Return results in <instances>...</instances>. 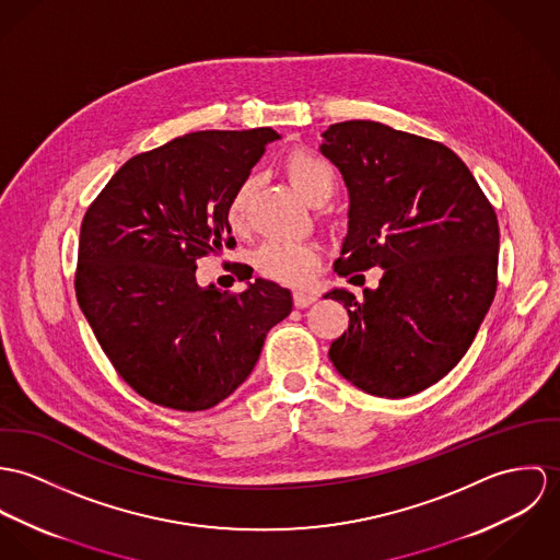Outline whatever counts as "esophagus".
<instances>
[{"mask_svg": "<svg viewBox=\"0 0 560 560\" xmlns=\"http://www.w3.org/2000/svg\"><path fill=\"white\" fill-rule=\"evenodd\" d=\"M315 301H317V294H315L313 290H296V292H294V305H296L299 310L310 307L311 303H315Z\"/></svg>", "mask_w": 560, "mask_h": 560, "instance_id": "esophagus-1", "label": "esophagus"}]
</instances>
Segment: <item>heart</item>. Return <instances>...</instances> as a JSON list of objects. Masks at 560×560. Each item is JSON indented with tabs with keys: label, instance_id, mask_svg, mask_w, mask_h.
Masks as SVG:
<instances>
[{
	"label": "heart",
	"instance_id": "obj_1",
	"mask_svg": "<svg viewBox=\"0 0 560 560\" xmlns=\"http://www.w3.org/2000/svg\"><path fill=\"white\" fill-rule=\"evenodd\" d=\"M285 174L296 192L310 203H324L337 185V174L330 161L307 148H296L285 159ZM253 180L245 178L230 197L228 221L234 230H241L247 219ZM255 268L277 283L303 285L310 281L317 264V249L310 243H266L255 250Z\"/></svg>",
	"mask_w": 560,
	"mask_h": 560
}]
</instances>
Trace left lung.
I'll return each mask as SVG.
<instances>
[{"label":"left lung","instance_id":"left-lung-1","mask_svg":"<svg viewBox=\"0 0 560 560\" xmlns=\"http://www.w3.org/2000/svg\"><path fill=\"white\" fill-rule=\"evenodd\" d=\"M322 137L350 192L335 272L382 268L363 301L339 288L324 294L350 315L328 357L375 397L421 393L462 361L494 301L497 212L444 143L372 120L330 125Z\"/></svg>","mask_w":560,"mask_h":560}]
</instances>
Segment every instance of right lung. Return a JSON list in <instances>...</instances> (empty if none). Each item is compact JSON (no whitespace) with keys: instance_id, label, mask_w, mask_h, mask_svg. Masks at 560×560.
<instances>
[{"instance_id":"right-lung-1","label":"right lung","mask_w":560,"mask_h":560,"mask_svg":"<svg viewBox=\"0 0 560 560\" xmlns=\"http://www.w3.org/2000/svg\"><path fill=\"white\" fill-rule=\"evenodd\" d=\"M275 139L272 128L172 139L126 161L83 217L79 307L116 372L152 404L217 406L292 311L290 290L266 279L241 294L195 279L199 257L234 245L230 197Z\"/></svg>"}]
</instances>
